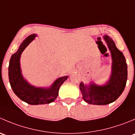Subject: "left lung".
<instances>
[{
  "label": "left lung",
  "mask_w": 135,
  "mask_h": 135,
  "mask_svg": "<svg viewBox=\"0 0 135 135\" xmlns=\"http://www.w3.org/2000/svg\"><path fill=\"white\" fill-rule=\"evenodd\" d=\"M104 40L112 59L109 80L104 85H98L95 83H90L89 86L83 82L80 84L83 99L90 104L106 105L115 101L123 93L127 80V65L123 53L117 48L109 36L104 35Z\"/></svg>",
  "instance_id": "obj_1"
}]
</instances>
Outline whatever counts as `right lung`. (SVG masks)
Wrapping results in <instances>:
<instances>
[{
	"label": "right lung",
	"mask_w": 135,
	"mask_h": 135,
	"mask_svg": "<svg viewBox=\"0 0 135 135\" xmlns=\"http://www.w3.org/2000/svg\"><path fill=\"white\" fill-rule=\"evenodd\" d=\"M36 35L32 34L21 44L18 50L12 55L8 67L9 81L14 93L21 100L32 105L49 104L56 99L59 89L69 78L62 76L57 79L50 88H37L31 85L23 76L20 67V57L27 46L35 39Z\"/></svg>",
	"instance_id": "right-lung-1"
}]
</instances>
